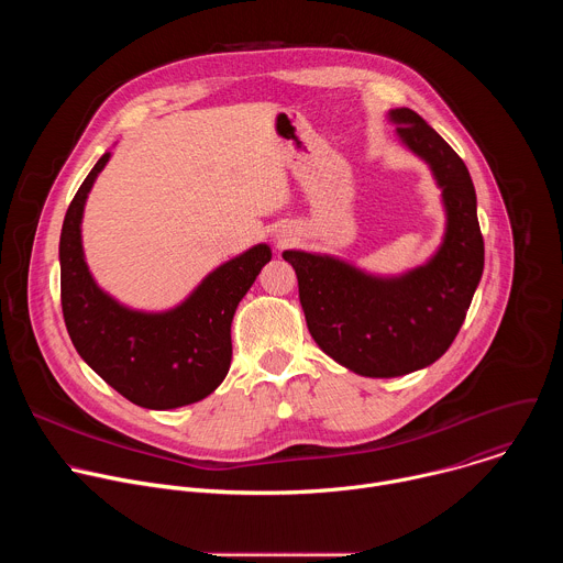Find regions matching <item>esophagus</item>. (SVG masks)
<instances>
[{"instance_id": "esophagus-1", "label": "esophagus", "mask_w": 563, "mask_h": 563, "mask_svg": "<svg viewBox=\"0 0 563 563\" xmlns=\"http://www.w3.org/2000/svg\"><path fill=\"white\" fill-rule=\"evenodd\" d=\"M278 240H280V243H289V235L283 231V235H278Z\"/></svg>"}]
</instances>
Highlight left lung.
<instances>
[{
  "label": "left lung",
  "instance_id": "8db88e82",
  "mask_svg": "<svg viewBox=\"0 0 563 563\" xmlns=\"http://www.w3.org/2000/svg\"><path fill=\"white\" fill-rule=\"evenodd\" d=\"M396 137L428 165L445 211L437 252L380 276L332 254L287 250L307 330L330 358L369 378L404 376L441 358L459 334L484 274L476 194L463 159L412 109H391Z\"/></svg>",
  "mask_w": 563,
  "mask_h": 563
}]
</instances>
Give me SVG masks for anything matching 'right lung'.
Returning <instances> with one entry per match:
<instances>
[{"mask_svg":"<svg viewBox=\"0 0 563 563\" xmlns=\"http://www.w3.org/2000/svg\"><path fill=\"white\" fill-rule=\"evenodd\" d=\"M102 157L77 189L62 224V311L68 336L82 361L131 404L174 410L209 396L231 365V320L272 247L261 243L209 272L178 305L163 311L120 302L93 278L85 245L87 198L109 165Z\"/></svg>","mask_w":563,"mask_h":563,"instance_id":"1","label":"right lung"}]
</instances>
